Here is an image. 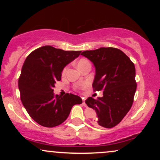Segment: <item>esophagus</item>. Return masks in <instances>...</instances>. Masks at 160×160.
<instances>
[{
	"instance_id": "esophagus-1",
	"label": "esophagus",
	"mask_w": 160,
	"mask_h": 160,
	"mask_svg": "<svg viewBox=\"0 0 160 160\" xmlns=\"http://www.w3.org/2000/svg\"><path fill=\"white\" fill-rule=\"evenodd\" d=\"M82 104H83L84 106H86V102H85V100H86V99L84 98H82Z\"/></svg>"
}]
</instances>
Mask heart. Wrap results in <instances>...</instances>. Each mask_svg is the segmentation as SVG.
<instances>
[{"label": "heart", "instance_id": "heart-1", "mask_svg": "<svg viewBox=\"0 0 160 160\" xmlns=\"http://www.w3.org/2000/svg\"><path fill=\"white\" fill-rule=\"evenodd\" d=\"M89 61H88V60H86V59H85V58H81V59L80 60V61L78 62V68L80 67H81V66H82L83 65H85V64H86V63H89ZM65 71H66V68H64V70H63V71H62V73H63V74H65ZM87 86V83H85L84 84L83 86H82V87H86V86Z\"/></svg>", "mask_w": 160, "mask_h": 160}]
</instances>
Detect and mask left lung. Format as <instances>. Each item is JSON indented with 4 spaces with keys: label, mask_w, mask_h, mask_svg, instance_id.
Masks as SVG:
<instances>
[{
    "label": "left lung",
    "mask_w": 160,
    "mask_h": 160,
    "mask_svg": "<svg viewBox=\"0 0 160 160\" xmlns=\"http://www.w3.org/2000/svg\"><path fill=\"white\" fill-rule=\"evenodd\" d=\"M81 55L95 65L93 90H103V97H89L86 104L96 111L95 124L108 128L114 127L133 104L137 88L135 65L122 51L113 47L83 51Z\"/></svg>",
    "instance_id": "left-lung-1"
}]
</instances>
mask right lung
Returning a JSON list of instances; mask_svg holds the SVG:
<instances>
[{
	"mask_svg": "<svg viewBox=\"0 0 160 160\" xmlns=\"http://www.w3.org/2000/svg\"><path fill=\"white\" fill-rule=\"evenodd\" d=\"M81 51H65L51 46L35 49L28 56L19 78L20 98L28 113L40 126L55 127L65 122L74 104L82 103L78 95H54L62 71Z\"/></svg>",
	"mask_w": 160,
	"mask_h": 160,
	"instance_id": "right-lung-1",
	"label": "right lung"
}]
</instances>
